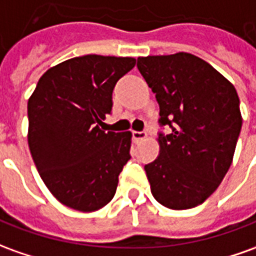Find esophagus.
I'll use <instances>...</instances> for the list:
<instances>
[{
    "instance_id": "34e87169",
    "label": "esophagus",
    "mask_w": 256,
    "mask_h": 256,
    "mask_svg": "<svg viewBox=\"0 0 256 256\" xmlns=\"http://www.w3.org/2000/svg\"><path fill=\"white\" fill-rule=\"evenodd\" d=\"M145 138H146V132H144V131L132 132V139H134L135 142H140V140H144Z\"/></svg>"
}]
</instances>
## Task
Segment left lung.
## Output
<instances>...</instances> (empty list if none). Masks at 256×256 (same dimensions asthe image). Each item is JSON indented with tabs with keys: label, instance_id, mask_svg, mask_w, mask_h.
<instances>
[{
	"label": "left lung",
	"instance_id": "8db88e82",
	"mask_svg": "<svg viewBox=\"0 0 256 256\" xmlns=\"http://www.w3.org/2000/svg\"><path fill=\"white\" fill-rule=\"evenodd\" d=\"M156 93L162 125L158 156L145 166L152 195L168 209L204 204L232 166L242 117L236 88L212 65L188 52L138 58Z\"/></svg>",
	"mask_w": 256,
	"mask_h": 256
}]
</instances>
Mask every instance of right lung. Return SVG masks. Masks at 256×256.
<instances>
[{
  "label": "right lung",
  "mask_w": 256,
  "mask_h": 256,
  "mask_svg": "<svg viewBox=\"0 0 256 256\" xmlns=\"http://www.w3.org/2000/svg\"><path fill=\"white\" fill-rule=\"evenodd\" d=\"M132 57L89 54L51 66L28 102V144L48 191L62 205L94 212L110 202L131 158L132 134L103 131L112 89Z\"/></svg>",
  "instance_id": "right-lung-1"
}]
</instances>
